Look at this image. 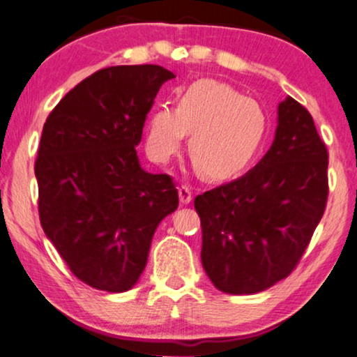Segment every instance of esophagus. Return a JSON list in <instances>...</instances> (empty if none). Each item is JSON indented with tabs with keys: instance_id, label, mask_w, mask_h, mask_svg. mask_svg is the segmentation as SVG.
<instances>
[{
	"instance_id": "34e87169",
	"label": "esophagus",
	"mask_w": 357,
	"mask_h": 357,
	"mask_svg": "<svg viewBox=\"0 0 357 357\" xmlns=\"http://www.w3.org/2000/svg\"><path fill=\"white\" fill-rule=\"evenodd\" d=\"M178 197H180V203L188 204L193 198L192 187H190V185H182V187H178Z\"/></svg>"
}]
</instances>
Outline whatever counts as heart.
<instances>
[{
  "label": "heart",
  "mask_w": 357,
  "mask_h": 357,
  "mask_svg": "<svg viewBox=\"0 0 357 357\" xmlns=\"http://www.w3.org/2000/svg\"><path fill=\"white\" fill-rule=\"evenodd\" d=\"M268 120L255 100L224 82L188 86L177 107H155L148 119V153L167 162L190 135V158L204 177L229 180L248 167L266 136Z\"/></svg>",
  "instance_id": "b5f03b06"
}]
</instances>
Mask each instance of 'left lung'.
Returning a JSON list of instances; mask_svg holds the SVG:
<instances>
[{"label":"left lung","instance_id":"left-lung-1","mask_svg":"<svg viewBox=\"0 0 357 357\" xmlns=\"http://www.w3.org/2000/svg\"><path fill=\"white\" fill-rule=\"evenodd\" d=\"M328 151L314 119L287 97L271 148L243 177L195 198L204 271L219 291L255 294L294 270L325 213Z\"/></svg>","mask_w":357,"mask_h":357}]
</instances>
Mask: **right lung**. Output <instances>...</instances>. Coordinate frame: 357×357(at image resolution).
I'll list each match as a JSON object with an SVG mask.
<instances>
[{"label":"right lung","instance_id":"obj_1","mask_svg":"<svg viewBox=\"0 0 357 357\" xmlns=\"http://www.w3.org/2000/svg\"><path fill=\"white\" fill-rule=\"evenodd\" d=\"M172 77L159 65L104 68L73 87L43 125L40 224L73 275L96 289H131L159 222L178 206L172 177L141 169L135 149Z\"/></svg>","mask_w":357,"mask_h":357}]
</instances>
